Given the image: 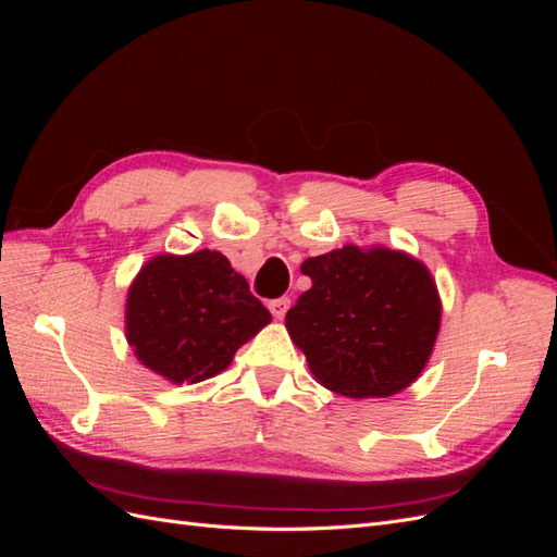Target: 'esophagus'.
<instances>
[{
	"mask_svg": "<svg viewBox=\"0 0 557 557\" xmlns=\"http://www.w3.org/2000/svg\"><path fill=\"white\" fill-rule=\"evenodd\" d=\"M288 309H290V299L288 297H278V299H272L269 301V311L274 313V318H283L285 313H288Z\"/></svg>",
	"mask_w": 557,
	"mask_h": 557,
	"instance_id": "esophagus-1",
	"label": "esophagus"
}]
</instances>
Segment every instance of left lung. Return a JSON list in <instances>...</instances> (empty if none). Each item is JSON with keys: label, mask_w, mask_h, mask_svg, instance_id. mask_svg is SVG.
Here are the masks:
<instances>
[{"label": "left lung", "mask_w": 557, "mask_h": 557, "mask_svg": "<svg viewBox=\"0 0 557 557\" xmlns=\"http://www.w3.org/2000/svg\"><path fill=\"white\" fill-rule=\"evenodd\" d=\"M311 288L285 313L313 376L346 397H391L423 372L442 301L425 264L407 252L344 246L309 258Z\"/></svg>", "instance_id": "obj_1"}]
</instances>
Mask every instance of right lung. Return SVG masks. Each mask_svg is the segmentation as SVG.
Wrapping results in <instances>:
<instances>
[{
    "label": "right lung",
    "mask_w": 557,
    "mask_h": 557,
    "mask_svg": "<svg viewBox=\"0 0 557 557\" xmlns=\"http://www.w3.org/2000/svg\"><path fill=\"white\" fill-rule=\"evenodd\" d=\"M134 356L172 383H197L232 362L272 315L218 250L158 256L127 293Z\"/></svg>",
    "instance_id": "add662e5"
}]
</instances>
